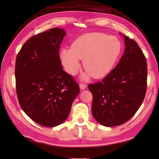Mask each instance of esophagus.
<instances>
[{"instance_id": "obj_1", "label": "esophagus", "mask_w": 159, "mask_h": 159, "mask_svg": "<svg viewBox=\"0 0 159 159\" xmlns=\"http://www.w3.org/2000/svg\"><path fill=\"white\" fill-rule=\"evenodd\" d=\"M79 86H80V89L81 90L86 89V87H87V85L85 83H80Z\"/></svg>"}]
</instances>
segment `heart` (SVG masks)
I'll list each match as a JSON object with an SVG mask.
<instances>
[{"label": "heart", "instance_id": "obj_1", "mask_svg": "<svg viewBox=\"0 0 159 159\" xmlns=\"http://www.w3.org/2000/svg\"><path fill=\"white\" fill-rule=\"evenodd\" d=\"M121 43L115 36L102 33H86L73 42L71 48L60 51V59L66 72L76 75L80 67V59L86 69L81 79L91 76L100 79L107 75L114 67L121 52Z\"/></svg>", "mask_w": 159, "mask_h": 159}]
</instances>
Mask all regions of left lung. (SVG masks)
Returning a JSON list of instances; mask_svg holds the SVG:
<instances>
[{
    "instance_id": "left-lung-1",
    "label": "left lung",
    "mask_w": 159,
    "mask_h": 159,
    "mask_svg": "<svg viewBox=\"0 0 159 159\" xmlns=\"http://www.w3.org/2000/svg\"><path fill=\"white\" fill-rule=\"evenodd\" d=\"M121 35L126 48L119 63L101 81L88 85L93 116L108 127L129 120L141 107L147 89L146 57L134 40Z\"/></svg>"
}]
</instances>
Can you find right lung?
Instances as JSON below:
<instances>
[{
	"instance_id": "right-lung-1",
	"label": "right lung",
	"mask_w": 159,
	"mask_h": 159,
	"mask_svg": "<svg viewBox=\"0 0 159 159\" xmlns=\"http://www.w3.org/2000/svg\"><path fill=\"white\" fill-rule=\"evenodd\" d=\"M53 28L31 37L16 60V93L20 105L35 122L46 127L62 124L68 117L79 86L64 72L59 50L66 35Z\"/></svg>"
}]
</instances>
